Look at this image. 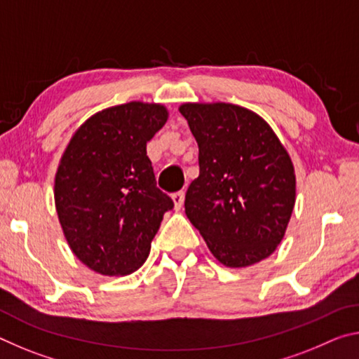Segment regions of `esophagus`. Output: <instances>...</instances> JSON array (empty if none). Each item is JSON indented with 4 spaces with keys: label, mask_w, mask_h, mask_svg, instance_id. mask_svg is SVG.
<instances>
[{
    "label": "esophagus",
    "mask_w": 359,
    "mask_h": 359,
    "mask_svg": "<svg viewBox=\"0 0 359 359\" xmlns=\"http://www.w3.org/2000/svg\"><path fill=\"white\" fill-rule=\"evenodd\" d=\"M172 201H174V208L175 210H180L184 208V201H185V193L184 191H177L172 194Z\"/></svg>",
    "instance_id": "34e87169"
}]
</instances>
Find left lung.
<instances>
[{
	"label": "left lung",
	"mask_w": 359,
	"mask_h": 359,
	"mask_svg": "<svg viewBox=\"0 0 359 359\" xmlns=\"http://www.w3.org/2000/svg\"><path fill=\"white\" fill-rule=\"evenodd\" d=\"M199 147V175L185 194V214L212 255L247 267L274 253L296 199L294 168L258 114L226 102L179 107Z\"/></svg>",
	"instance_id": "8db88e82"
}]
</instances>
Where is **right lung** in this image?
<instances>
[{
	"label": "right lung",
	"mask_w": 359,
	"mask_h": 359,
	"mask_svg": "<svg viewBox=\"0 0 359 359\" xmlns=\"http://www.w3.org/2000/svg\"><path fill=\"white\" fill-rule=\"evenodd\" d=\"M161 104L131 101L79 128L55 175V208L72 253L102 276H126L147 259L172 199L156 187L147 142L163 128Z\"/></svg>",
	"instance_id": "add662e5"
}]
</instances>
